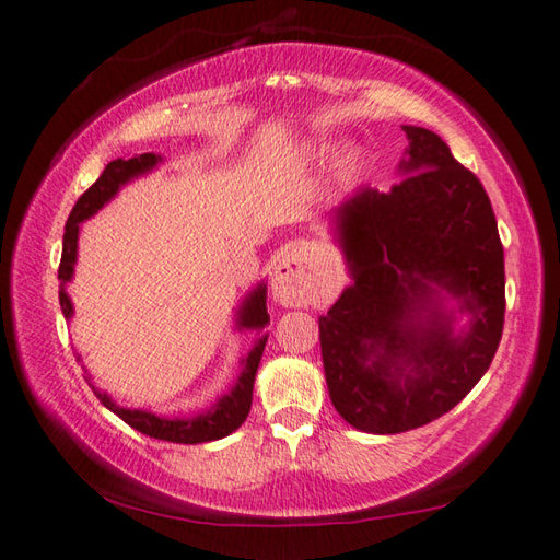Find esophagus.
Wrapping results in <instances>:
<instances>
[{
    "label": "esophagus",
    "instance_id": "34e87169",
    "mask_svg": "<svg viewBox=\"0 0 560 560\" xmlns=\"http://www.w3.org/2000/svg\"><path fill=\"white\" fill-rule=\"evenodd\" d=\"M312 255L310 243H295L279 259L271 291L281 305H303L310 295V277L307 259Z\"/></svg>",
    "mask_w": 560,
    "mask_h": 560
}]
</instances>
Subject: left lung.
<instances>
[{"label": "left lung", "instance_id": "obj_1", "mask_svg": "<svg viewBox=\"0 0 560 560\" xmlns=\"http://www.w3.org/2000/svg\"><path fill=\"white\" fill-rule=\"evenodd\" d=\"M408 158L388 192L362 186L334 210L353 283L319 317L336 412L398 434L441 418L489 370L503 334L505 269L489 195L436 133L402 126ZM471 315L452 331L443 293Z\"/></svg>", "mask_w": 560, "mask_h": 560}]
</instances>
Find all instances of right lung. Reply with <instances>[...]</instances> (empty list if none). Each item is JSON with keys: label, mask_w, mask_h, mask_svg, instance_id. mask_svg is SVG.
<instances>
[{"label": "right lung", "mask_w": 560, "mask_h": 560, "mask_svg": "<svg viewBox=\"0 0 560 560\" xmlns=\"http://www.w3.org/2000/svg\"><path fill=\"white\" fill-rule=\"evenodd\" d=\"M160 162L162 158L154 152L138 154V158H131V160H114L104 166V172L95 184L90 186L81 198H78L75 207L69 214L67 229H63V248H61V262H59V281H61L59 303L67 319L73 315L67 283L73 277V265H75V253H78V229H81V221L90 219L97 210H102V207L107 205L114 195L119 192V188L128 184V180L148 174L150 168H154ZM267 322H269L267 289L265 283H259L238 307L236 327L265 329ZM265 343H267V336H262V339H259L248 353V358L243 360V372L236 380V384H233L231 392L226 396H221L214 402L212 410L192 415V418H160V415H152L148 410L119 408L107 394L97 392L93 384L90 386H93V392L102 400L104 408H109L112 412L119 415L126 424L138 429L140 434H148L152 439H162V441H174V444H205V441H217V439L229 436L231 432H236V429L245 422V418H248L250 406H253V384H255L259 360H262V353H265Z\"/></svg>", "instance_id": "right-lung-1"}]
</instances>
